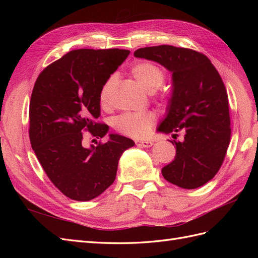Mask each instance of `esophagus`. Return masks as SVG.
<instances>
[{
	"mask_svg": "<svg viewBox=\"0 0 258 258\" xmlns=\"http://www.w3.org/2000/svg\"><path fill=\"white\" fill-rule=\"evenodd\" d=\"M136 144L138 146H142V147H151L153 145V142L148 141V140H137Z\"/></svg>",
	"mask_w": 258,
	"mask_h": 258,
	"instance_id": "esophagus-1",
	"label": "esophagus"
}]
</instances>
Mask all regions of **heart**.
<instances>
[{
    "instance_id": "heart-1",
    "label": "heart",
    "mask_w": 258,
    "mask_h": 258,
    "mask_svg": "<svg viewBox=\"0 0 258 258\" xmlns=\"http://www.w3.org/2000/svg\"><path fill=\"white\" fill-rule=\"evenodd\" d=\"M131 74L136 81L147 91L158 89L165 81V72L153 62L140 61L131 68ZM115 85V77L112 76L102 86L100 90V103L106 106L110 103L112 91ZM155 117L152 113L123 114L115 119V128L122 135L132 138H144L150 135Z\"/></svg>"
}]
</instances>
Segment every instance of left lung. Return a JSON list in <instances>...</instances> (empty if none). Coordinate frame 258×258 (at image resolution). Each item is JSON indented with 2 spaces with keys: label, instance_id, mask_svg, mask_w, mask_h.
<instances>
[{
  "label": "left lung",
  "instance_id": "left-lung-1",
  "mask_svg": "<svg viewBox=\"0 0 258 258\" xmlns=\"http://www.w3.org/2000/svg\"><path fill=\"white\" fill-rule=\"evenodd\" d=\"M134 54L172 73L166 117L157 132L176 137L182 131L184 141H171L175 157L161 169L162 176L182 188H198L220 170L230 141L228 96L221 76L208 57L191 49L160 45Z\"/></svg>",
  "mask_w": 258,
  "mask_h": 258
}]
</instances>
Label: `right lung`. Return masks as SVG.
<instances>
[{
	"mask_svg": "<svg viewBox=\"0 0 258 258\" xmlns=\"http://www.w3.org/2000/svg\"><path fill=\"white\" fill-rule=\"evenodd\" d=\"M126 49H77L38 75L30 101L31 145L50 181L67 197L88 201L115 181L131 139L108 135L97 146L83 145V131L97 139L108 132L100 116V90L126 60Z\"/></svg>",
	"mask_w": 258,
	"mask_h": 258,
	"instance_id": "right-lung-1",
	"label": "right lung"
}]
</instances>
